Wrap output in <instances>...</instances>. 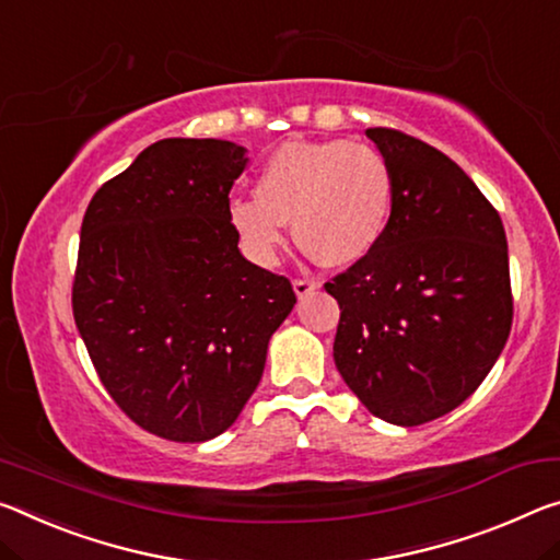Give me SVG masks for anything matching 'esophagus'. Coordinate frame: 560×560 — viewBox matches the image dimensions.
Masks as SVG:
<instances>
[{
	"mask_svg": "<svg viewBox=\"0 0 560 560\" xmlns=\"http://www.w3.org/2000/svg\"><path fill=\"white\" fill-rule=\"evenodd\" d=\"M314 289H318V281H312V279H296L294 281V291H296L299 299H306Z\"/></svg>",
	"mask_w": 560,
	"mask_h": 560,
	"instance_id": "34e87169",
	"label": "esophagus"
}]
</instances>
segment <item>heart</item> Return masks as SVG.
Returning a JSON list of instances; mask_svg holds the SVG:
<instances>
[{
    "label": "heart",
    "instance_id": "b5f03b06",
    "mask_svg": "<svg viewBox=\"0 0 560 560\" xmlns=\"http://www.w3.org/2000/svg\"><path fill=\"white\" fill-rule=\"evenodd\" d=\"M394 211V172L376 149L346 139L289 141L266 159L254 197L229 201V224L271 264L291 221L299 246L343 269L374 254Z\"/></svg>",
    "mask_w": 560,
    "mask_h": 560
}]
</instances>
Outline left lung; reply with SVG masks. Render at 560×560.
<instances>
[{
    "mask_svg": "<svg viewBox=\"0 0 560 560\" xmlns=\"http://www.w3.org/2000/svg\"><path fill=\"white\" fill-rule=\"evenodd\" d=\"M394 172L392 221L374 254L326 283L339 301L334 361L388 423L454 411L511 334L509 244L464 168L421 139L366 129Z\"/></svg>",
    "mask_w": 560,
    "mask_h": 560,
    "instance_id": "8db88e82",
    "label": "left lung"
}]
</instances>
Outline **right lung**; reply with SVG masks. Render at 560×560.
Masks as SVG:
<instances>
[{"instance_id":"obj_1","label":"right lung","mask_w":560,"mask_h":560,"mask_svg":"<svg viewBox=\"0 0 560 560\" xmlns=\"http://www.w3.org/2000/svg\"><path fill=\"white\" fill-rule=\"evenodd\" d=\"M246 164L234 141L162 139L82 221L79 336L121 411L168 441H209L238 419L296 304L287 277L244 259L229 224Z\"/></svg>"}]
</instances>
